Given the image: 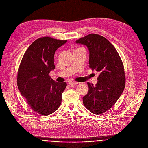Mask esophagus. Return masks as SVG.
I'll return each instance as SVG.
<instances>
[{
	"mask_svg": "<svg viewBox=\"0 0 148 148\" xmlns=\"http://www.w3.org/2000/svg\"><path fill=\"white\" fill-rule=\"evenodd\" d=\"M79 82H73V81H71L69 82V84L70 85H77L79 84Z\"/></svg>",
	"mask_w": 148,
	"mask_h": 148,
	"instance_id": "34e87169",
	"label": "esophagus"
}]
</instances>
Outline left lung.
<instances>
[{"label": "left lung", "mask_w": 148, "mask_h": 148, "mask_svg": "<svg viewBox=\"0 0 148 148\" xmlns=\"http://www.w3.org/2000/svg\"><path fill=\"white\" fill-rule=\"evenodd\" d=\"M87 47L89 67L100 73L95 85L88 82L89 91L83 97L86 109L94 114L108 111L115 103L125 85L124 67L114 47L106 38L91 34L76 40Z\"/></svg>", "instance_id": "left-lung-1"}]
</instances>
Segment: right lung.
<instances>
[{
	"mask_svg": "<svg viewBox=\"0 0 148 148\" xmlns=\"http://www.w3.org/2000/svg\"><path fill=\"white\" fill-rule=\"evenodd\" d=\"M67 40L49 37L39 38L23 55L17 74V86L31 108L41 115L54 112L62 102L65 82H57L49 73L55 69L54 56L57 49Z\"/></svg>",
	"mask_w": 148,
	"mask_h": 148,
	"instance_id": "right-lung-1",
	"label": "right lung"
}]
</instances>
